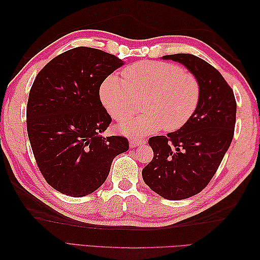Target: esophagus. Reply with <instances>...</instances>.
I'll return each mask as SVG.
<instances>
[{
    "mask_svg": "<svg viewBox=\"0 0 260 260\" xmlns=\"http://www.w3.org/2000/svg\"><path fill=\"white\" fill-rule=\"evenodd\" d=\"M146 141L145 140H141V139H131L129 140V146L132 148L137 147V146H141L143 144H145Z\"/></svg>",
    "mask_w": 260,
    "mask_h": 260,
    "instance_id": "obj_1",
    "label": "esophagus"
}]
</instances>
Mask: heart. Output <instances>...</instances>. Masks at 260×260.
<instances>
[{"instance_id":"obj_1","label":"heart","mask_w":260,"mask_h":260,"mask_svg":"<svg viewBox=\"0 0 260 260\" xmlns=\"http://www.w3.org/2000/svg\"><path fill=\"white\" fill-rule=\"evenodd\" d=\"M124 78L112 75L103 82L101 99L115 119L121 120L119 131L129 136L169 132L183 127L200 102V84L183 68L169 62L141 61L124 70ZM145 99V112L128 118Z\"/></svg>"}]
</instances>
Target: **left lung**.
Listing matches in <instances>:
<instances>
[{
    "mask_svg": "<svg viewBox=\"0 0 260 260\" xmlns=\"http://www.w3.org/2000/svg\"><path fill=\"white\" fill-rule=\"evenodd\" d=\"M183 64L200 84V102L191 119L167 136L148 141L154 156L142 175L151 189L168 200H183L208 185L231 144L237 104L219 71L190 53L163 56Z\"/></svg>",
    "mask_w": 260,
    "mask_h": 260,
    "instance_id": "left-lung-1",
    "label": "left lung"
}]
</instances>
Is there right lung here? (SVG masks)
<instances>
[{
	"label": "right lung",
	"mask_w": 260,
	"mask_h": 260,
	"mask_svg": "<svg viewBox=\"0 0 260 260\" xmlns=\"http://www.w3.org/2000/svg\"><path fill=\"white\" fill-rule=\"evenodd\" d=\"M123 60L95 48L70 49L36 77L26 106V128L42 175L70 197L96 191L113 159L128 150L121 136L102 134L112 118L99 98L103 81Z\"/></svg>",
	"instance_id": "add662e5"
}]
</instances>
